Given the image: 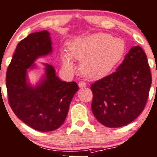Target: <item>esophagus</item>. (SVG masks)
Segmentation results:
<instances>
[{
  "label": "esophagus",
  "mask_w": 157,
  "mask_h": 157,
  "mask_svg": "<svg viewBox=\"0 0 157 157\" xmlns=\"http://www.w3.org/2000/svg\"><path fill=\"white\" fill-rule=\"evenodd\" d=\"M86 83L85 82H80L78 83V86H79V87H81V88H84V87H86Z\"/></svg>",
  "instance_id": "1"
}]
</instances>
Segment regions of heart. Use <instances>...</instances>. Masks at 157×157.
<instances>
[{
    "mask_svg": "<svg viewBox=\"0 0 157 157\" xmlns=\"http://www.w3.org/2000/svg\"><path fill=\"white\" fill-rule=\"evenodd\" d=\"M124 40L106 33H96L79 36L68 44V52H63L60 60L68 71L75 68L73 59L80 61L79 70L86 78L99 80L109 73L124 56Z\"/></svg>",
    "mask_w": 157,
    "mask_h": 157,
    "instance_id": "obj_1",
    "label": "heart"
}]
</instances>
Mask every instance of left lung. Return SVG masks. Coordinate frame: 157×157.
<instances>
[{
    "label": "left lung",
    "mask_w": 157,
    "mask_h": 157,
    "mask_svg": "<svg viewBox=\"0 0 157 157\" xmlns=\"http://www.w3.org/2000/svg\"><path fill=\"white\" fill-rule=\"evenodd\" d=\"M151 82L145 53L132 47L115 72L91 85L93 114L108 127L127 125L144 110Z\"/></svg>",
    "instance_id": "1"
}]
</instances>
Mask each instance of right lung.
<instances>
[{"instance_id":"add662e5","label":"right lung","mask_w":157,"mask_h":157,"mask_svg":"<svg viewBox=\"0 0 157 157\" xmlns=\"http://www.w3.org/2000/svg\"><path fill=\"white\" fill-rule=\"evenodd\" d=\"M52 52L50 33H31L18 43L6 71L8 101L12 110L30 127L41 132L58 129L64 122L76 82L61 81L52 65L43 63L45 74L35 86L28 82V70L35 67L40 57Z\"/></svg>"}]
</instances>
